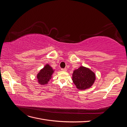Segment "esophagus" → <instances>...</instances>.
<instances>
[{"label": "esophagus", "mask_w": 127, "mask_h": 127, "mask_svg": "<svg viewBox=\"0 0 127 127\" xmlns=\"http://www.w3.org/2000/svg\"><path fill=\"white\" fill-rule=\"evenodd\" d=\"M61 70L63 71H67V69L66 68H61Z\"/></svg>", "instance_id": "obj_1"}]
</instances>
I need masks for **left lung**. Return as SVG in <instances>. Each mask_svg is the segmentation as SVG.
Wrapping results in <instances>:
<instances>
[{
	"instance_id": "left-lung-1",
	"label": "left lung",
	"mask_w": 127,
	"mask_h": 127,
	"mask_svg": "<svg viewBox=\"0 0 127 127\" xmlns=\"http://www.w3.org/2000/svg\"><path fill=\"white\" fill-rule=\"evenodd\" d=\"M95 80L94 73L84 67H80L73 72V82L78 90H84L91 87Z\"/></svg>"
}]
</instances>
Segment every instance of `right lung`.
I'll use <instances>...</instances> for the list:
<instances>
[{"mask_svg": "<svg viewBox=\"0 0 127 127\" xmlns=\"http://www.w3.org/2000/svg\"><path fill=\"white\" fill-rule=\"evenodd\" d=\"M53 72L52 68L48 64L40 70V72L37 75L38 82L42 85L47 84L50 79L51 78V75Z\"/></svg>", "mask_w": 127, "mask_h": 127, "instance_id": "1", "label": "right lung"}]
</instances>
